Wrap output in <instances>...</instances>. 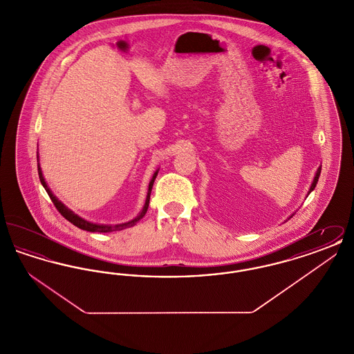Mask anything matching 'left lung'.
<instances>
[{
  "instance_id": "left-lung-1",
  "label": "left lung",
  "mask_w": 354,
  "mask_h": 354,
  "mask_svg": "<svg viewBox=\"0 0 354 354\" xmlns=\"http://www.w3.org/2000/svg\"><path fill=\"white\" fill-rule=\"evenodd\" d=\"M320 172L321 167L320 169H317V174H316V176H315V180H313V183H312V185H310V189H309V192H312V191L315 189L316 185H317V182H319V178H320Z\"/></svg>"
}]
</instances>
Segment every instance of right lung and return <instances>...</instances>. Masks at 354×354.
Instances as JSON below:
<instances>
[{
  "label": "right lung",
  "mask_w": 354,
  "mask_h": 354,
  "mask_svg": "<svg viewBox=\"0 0 354 354\" xmlns=\"http://www.w3.org/2000/svg\"><path fill=\"white\" fill-rule=\"evenodd\" d=\"M156 174H158V172H155V174H153V176H152V180L150 182V185H149V195H147V199H146V204H145V207H143V209H142V212H140V215H139L138 218H135L134 220H131V221H129V223H124V224H118V225H100V224H93V223H88V221H86V220L81 219V218H80V216H77L73 211H70L68 207H65L62 203L59 202V201H58V199L51 194L49 187L46 185V182H45L44 176H42V171H41L39 166H38L39 180H41V183L44 185V188L46 189L48 195L50 196L51 202L54 203V205H55V208L58 209V212H59L65 219L68 220L71 224H74L75 227H78V228H81V230L88 231V232H104V234H106V232L120 231V230H123V228H126V227L134 225L135 223H136L138 220L142 219V218L145 216V214H146V211H147V208H149L150 194H151L152 185H153V180H155V178H156Z\"/></svg>",
  "instance_id": "1"
}]
</instances>
